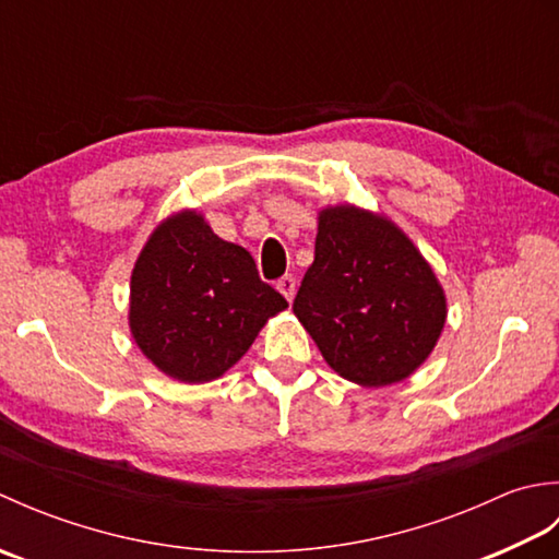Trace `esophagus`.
Here are the masks:
<instances>
[{
    "mask_svg": "<svg viewBox=\"0 0 559 559\" xmlns=\"http://www.w3.org/2000/svg\"><path fill=\"white\" fill-rule=\"evenodd\" d=\"M276 288L283 293V298H286L288 302L295 298V278H293V276H283V278L276 283Z\"/></svg>",
    "mask_w": 559,
    "mask_h": 559,
    "instance_id": "34e87169",
    "label": "esophagus"
}]
</instances>
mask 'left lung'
Instances as JSON below:
<instances>
[{
  "label": "left lung",
  "instance_id": "1",
  "mask_svg": "<svg viewBox=\"0 0 559 559\" xmlns=\"http://www.w3.org/2000/svg\"><path fill=\"white\" fill-rule=\"evenodd\" d=\"M314 261L293 312L334 372L360 386L403 382L430 358L447 295L394 221L353 204L319 211Z\"/></svg>",
  "mask_w": 559,
  "mask_h": 559
}]
</instances>
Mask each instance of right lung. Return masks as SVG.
Wrapping results in <instances>:
<instances>
[{"label":"right lung","instance_id":"add662e5","mask_svg":"<svg viewBox=\"0 0 559 559\" xmlns=\"http://www.w3.org/2000/svg\"><path fill=\"white\" fill-rule=\"evenodd\" d=\"M286 298L259 278L252 254L225 242L194 209L151 233L129 283V331L141 353L185 384L223 377Z\"/></svg>","mask_w":559,"mask_h":559}]
</instances>
